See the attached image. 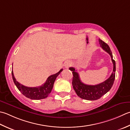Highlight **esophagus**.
<instances>
[{
	"label": "esophagus",
	"mask_w": 130,
	"mask_h": 130,
	"mask_svg": "<svg viewBox=\"0 0 130 130\" xmlns=\"http://www.w3.org/2000/svg\"><path fill=\"white\" fill-rule=\"evenodd\" d=\"M72 62H71V61H67V62L65 63V68H68L69 67H70V66L72 65Z\"/></svg>",
	"instance_id": "obj_1"
}]
</instances>
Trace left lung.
<instances>
[{"label": "left lung", "mask_w": 130, "mask_h": 130, "mask_svg": "<svg viewBox=\"0 0 130 130\" xmlns=\"http://www.w3.org/2000/svg\"><path fill=\"white\" fill-rule=\"evenodd\" d=\"M101 47L110 55L113 63V70L111 75L105 81L96 85H88L80 80L79 74L73 67L69 68L73 75L72 85L74 90L79 97L85 100H96L107 93L110 90L114 83L116 75V62L113 59V55L109 45L100 39H99Z\"/></svg>", "instance_id": "obj_1"}]
</instances>
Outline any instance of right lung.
I'll return each instance as SVG.
<instances>
[{"mask_svg": "<svg viewBox=\"0 0 130 130\" xmlns=\"http://www.w3.org/2000/svg\"><path fill=\"white\" fill-rule=\"evenodd\" d=\"M62 70L63 69H61L58 73L50 75L47 78L46 82L43 85L41 86L35 87H26V86H25L18 82L14 77L13 70L12 71V75L15 85L25 96L31 99V100H40V99H43L48 97V95L51 93L52 90L53 84H54L56 79Z\"/></svg>", "mask_w": 130, "mask_h": 130, "instance_id": "obj_1", "label": "right lung"}]
</instances>
